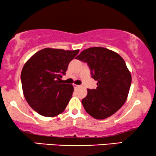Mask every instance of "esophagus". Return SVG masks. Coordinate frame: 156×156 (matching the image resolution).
<instances>
[{"instance_id": "esophagus-1", "label": "esophagus", "mask_w": 156, "mask_h": 156, "mask_svg": "<svg viewBox=\"0 0 156 156\" xmlns=\"http://www.w3.org/2000/svg\"><path fill=\"white\" fill-rule=\"evenodd\" d=\"M73 86H74V88L79 87H80V85H77V84H73Z\"/></svg>"}]
</instances>
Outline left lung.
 Segmentation results:
<instances>
[{"label": "left lung", "instance_id": "1", "mask_svg": "<svg viewBox=\"0 0 156 156\" xmlns=\"http://www.w3.org/2000/svg\"><path fill=\"white\" fill-rule=\"evenodd\" d=\"M76 59L88 64L92 78L98 81L97 88L88 89L82 100L84 110L98 120L109 118L122 108L130 91L132 77L124 59L104 47L87 48Z\"/></svg>", "mask_w": 156, "mask_h": 156}]
</instances>
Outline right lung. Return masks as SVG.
Returning a JSON list of instances; mask_svg holds the SVG:
<instances>
[{
    "mask_svg": "<svg viewBox=\"0 0 156 156\" xmlns=\"http://www.w3.org/2000/svg\"><path fill=\"white\" fill-rule=\"evenodd\" d=\"M79 51L45 48L24 64L21 75L24 98L39 115L51 118L65 110L74 87L61 83V78Z\"/></svg>",
    "mask_w": 156,
    "mask_h": 156,
    "instance_id": "add662e5",
    "label": "right lung"
}]
</instances>
